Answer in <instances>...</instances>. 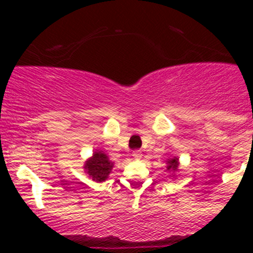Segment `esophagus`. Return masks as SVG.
<instances>
[{
  "label": "esophagus",
  "instance_id": "esophagus-1",
  "mask_svg": "<svg viewBox=\"0 0 253 253\" xmlns=\"http://www.w3.org/2000/svg\"><path fill=\"white\" fill-rule=\"evenodd\" d=\"M131 156H133L135 160H140V158H142V152L138 151V149H137V151L133 152V154H131Z\"/></svg>",
  "mask_w": 253,
  "mask_h": 253
}]
</instances>
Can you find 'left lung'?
<instances>
[{
    "label": "left lung",
    "instance_id": "obj_1",
    "mask_svg": "<svg viewBox=\"0 0 253 253\" xmlns=\"http://www.w3.org/2000/svg\"><path fill=\"white\" fill-rule=\"evenodd\" d=\"M167 169H171V171H176L177 169V158H172V160L169 161Z\"/></svg>",
    "mask_w": 253,
    "mask_h": 253
}]
</instances>
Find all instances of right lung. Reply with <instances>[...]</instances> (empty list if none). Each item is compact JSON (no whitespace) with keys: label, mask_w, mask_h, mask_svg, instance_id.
Returning a JSON list of instances; mask_svg holds the SVG:
<instances>
[{"label":"right lung","mask_w":253,"mask_h":253,"mask_svg":"<svg viewBox=\"0 0 253 253\" xmlns=\"http://www.w3.org/2000/svg\"><path fill=\"white\" fill-rule=\"evenodd\" d=\"M84 169H87V173L96 181L106 180L111 169L113 163L109 161L107 156L102 152H95L92 158L87 161L84 165Z\"/></svg>","instance_id":"obj_1"}]
</instances>
